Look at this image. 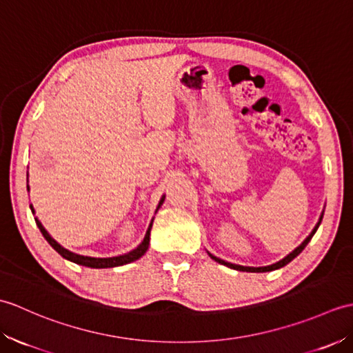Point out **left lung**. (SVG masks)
<instances>
[{"mask_svg":"<svg viewBox=\"0 0 353 353\" xmlns=\"http://www.w3.org/2000/svg\"><path fill=\"white\" fill-rule=\"evenodd\" d=\"M321 219H323V214L320 215V219H319V223L316 224V228L312 229V232L311 234L306 236V239L305 241L299 245V247H296L294 250H292L290 254H287V256H285L283 259H281L279 262H276V264H272V265H267V267H244V265H236V264H230V262H226V261H223V259H220V258H216V256H214V254H211V253H208L209 256H211L214 261H216L219 262V264H223V265H226V267H230V268H234V270H239V272H249V273H264V272H273V270H277V268H281V267H283V265H287L288 262H291L292 259H294L299 253H301L305 247H306V244H308L310 241H311V238L314 236V234H316L317 232V229H319V226H320V223H321Z\"/></svg>","mask_w":353,"mask_h":353,"instance_id":"left-lung-1","label":"left lung"}]
</instances>
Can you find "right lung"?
Returning <instances> with one entry per match:
<instances>
[{"label": "right lung", "instance_id": "right-lung-1", "mask_svg": "<svg viewBox=\"0 0 353 353\" xmlns=\"http://www.w3.org/2000/svg\"><path fill=\"white\" fill-rule=\"evenodd\" d=\"M27 190H28V186H27ZM163 200H165V196L161 199L159 205H157V209L161 208V205L163 203ZM30 208H32V212L34 214L33 206L30 205ZM34 220H36L37 228H39V230L42 232L43 238L47 239V241L50 243V245L52 247V249H54L59 254H61L62 258L74 262V264L85 265V267H91V268L119 267V265L129 264V262H133V261L139 259V258L142 256V254H144V253L147 252L148 245H150V230H152V224H153V221L150 223V226H148V229H147V232H145V236H144V239H142V243L137 247V249H133L132 252L125 253V254H119V256H114V258H91V256H83V254H77V253H72V252H70V250H66L65 247H62L61 244H59V243L56 241V239L51 238V235L48 234L47 230H45V228L42 226V223H41L39 220H37V219H34Z\"/></svg>", "mask_w": 353, "mask_h": 353}]
</instances>
